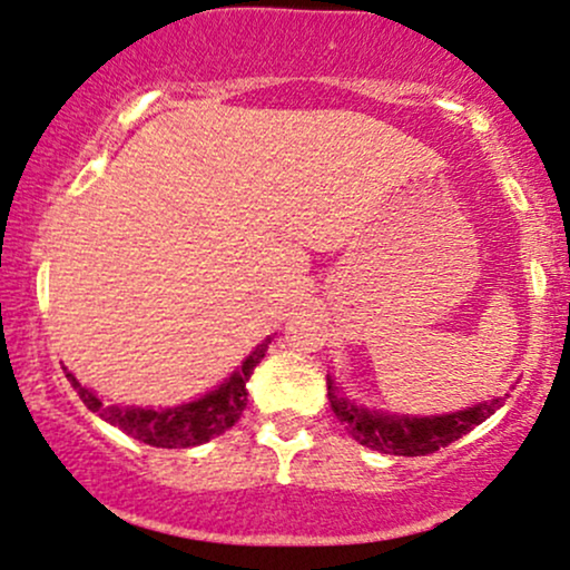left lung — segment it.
I'll list each match as a JSON object with an SVG mask.
<instances>
[{
	"label": "left lung",
	"mask_w": 570,
	"mask_h": 570,
	"mask_svg": "<svg viewBox=\"0 0 570 570\" xmlns=\"http://www.w3.org/2000/svg\"><path fill=\"white\" fill-rule=\"evenodd\" d=\"M326 396H330L337 421L364 448L385 455H429L488 421L495 410L503 407L509 394L493 396L466 410L444 412V415H399V412L370 410L364 404H356L340 391L335 377L326 375Z\"/></svg>",
	"instance_id": "1"
}]
</instances>
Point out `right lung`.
<instances>
[{
	"label": "right lung",
	"instance_id": "obj_1",
	"mask_svg": "<svg viewBox=\"0 0 570 570\" xmlns=\"http://www.w3.org/2000/svg\"><path fill=\"white\" fill-rule=\"evenodd\" d=\"M267 343H271V335L248 353L244 362H240V367L225 383L214 385L208 394L193 399V402L176 404V407L107 404L96 391H90L88 385L77 381L71 372H67V377L71 389L77 391V396L82 399L85 407L120 431H126L134 440L153 444V448H195V444L214 440V436L225 434L227 429L235 426V421H238L240 412L246 407V383L254 375V367L265 358Z\"/></svg>",
	"mask_w": 570,
	"mask_h": 570
}]
</instances>
